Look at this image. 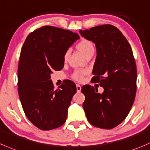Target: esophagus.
I'll list each match as a JSON object with an SVG mask.
<instances>
[{
  "instance_id": "obj_1",
  "label": "esophagus",
  "mask_w": 150,
  "mask_h": 150,
  "mask_svg": "<svg viewBox=\"0 0 150 150\" xmlns=\"http://www.w3.org/2000/svg\"><path fill=\"white\" fill-rule=\"evenodd\" d=\"M76 89L78 92H80V91H81V86L79 84H76Z\"/></svg>"
}]
</instances>
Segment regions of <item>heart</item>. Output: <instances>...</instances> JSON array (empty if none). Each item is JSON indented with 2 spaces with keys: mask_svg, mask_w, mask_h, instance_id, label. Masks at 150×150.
I'll list each match as a JSON object with an SVG mask.
<instances>
[{
  "mask_svg": "<svg viewBox=\"0 0 150 150\" xmlns=\"http://www.w3.org/2000/svg\"><path fill=\"white\" fill-rule=\"evenodd\" d=\"M77 50L82 53L83 56L85 57L89 56V55H93L94 53V46L93 43L90 40H86V39H82L78 44L76 45ZM69 51H67L65 53L64 56V61L66 62L69 57ZM88 72L86 69H76L74 71V72L72 75V78L75 81H81L83 79V77Z\"/></svg>",
  "mask_w": 150,
  "mask_h": 150,
  "instance_id": "obj_1",
  "label": "heart"
}]
</instances>
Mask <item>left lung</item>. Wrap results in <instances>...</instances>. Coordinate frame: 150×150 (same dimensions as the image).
I'll list each match as a JSON object with an SVG mask.
<instances>
[{"label": "left lung", "instance_id": "left-lung-1", "mask_svg": "<svg viewBox=\"0 0 150 150\" xmlns=\"http://www.w3.org/2000/svg\"><path fill=\"white\" fill-rule=\"evenodd\" d=\"M79 32L95 44L97 57L91 81L104 88L100 94L90 85L82 87L86 116L95 127L114 128L127 117L136 97L137 70L131 47L122 32L111 25Z\"/></svg>", "mask_w": 150, "mask_h": 150}]
</instances>
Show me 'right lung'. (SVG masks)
I'll return each mask as SVG.
<instances>
[{
	"mask_svg": "<svg viewBox=\"0 0 150 150\" xmlns=\"http://www.w3.org/2000/svg\"><path fill=\"white\" fill-rule=\"evenodd\" d=\"M79 39L77 33L47 25L31 32L22 47L19 97L27 118L40 130L57 128L66 121L76 86L67 81L55 90L50 75L64 67L65 53Z\"/></svg>",
	"mask_w": 150,
	"mask_h": 150,
	"instance_id": "right-lung-1",
	"label": "right lung"
}]
</instances>
